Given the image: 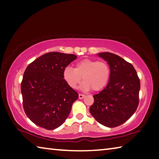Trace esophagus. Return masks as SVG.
<instances>
[{
	"instance_id": "obj_1",
	"label": "esophagus",
	"mask_w": 159,
	"mask_h": 159,
	"mask_svg": "<svg viewBox=\"0 0 159 159\" xmlns=\"http://www.w3.org/2000/svg\"><path fill=\"white\" fill-rule=\"evenodd\" d=\"M79 99H83V98L85 97V95L84 94H79Z\"/></svg>"
}]
</instances>
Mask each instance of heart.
Instances as JSON below:
<instances>
[{"label": "heart", "instance_id": "b5f03b06", "mask_svg": "<svg viewBox=\"0 0 159 159\" xmlns=\"http://www.w3.org/2000/svg\"><path fill=\"white\" fill-rule=\"evenodd\" d=\"M111 75V67L107 62L92 59H83L76 63L75 68L67 67L63 71L65 81L74 89L79 88L83 78L85 90H102L108 85Z\"/></svg>", "mask_w": 159, "mask_h": 159}]
</instances>
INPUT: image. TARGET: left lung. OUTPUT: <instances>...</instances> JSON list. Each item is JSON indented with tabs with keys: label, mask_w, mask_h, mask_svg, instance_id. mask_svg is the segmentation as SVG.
Instances as JSON below:
<instances>
[{
	"label": "left lung",
	"mask_w": 159,
	"mask_h": 159,
	"mask_svg": "<svg viewBox=\"0 0 159 159\" xmlns=\"http://www.w3.org/2000/svg\"><path fill=\"white\" fill-rule=\"evenodd\" d=\"M107 61L111 70L107 86L95 94L89 112L98 122L116 127L131 117L139 104L140 79L131 63L114 53L98 55Z\"/></svg>",
	"instance_id": "obj_1"
}]
</instances>
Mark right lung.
<instances>
[{"mask_svg": "<svg viewBox=\"0 0 159 159\" xmlns=\"http://www.w3.org/2000/svg\"><path fill=\"white\" fill-rule=\"evenodd\" d=\"M76 56L50 52L32 62L21 84L23 107L37 126L53 130L62 125L79 97L63 77V71Z\"/></svg>", "mask_w": 159, "mask_h": 159, "instance_id": "1", "label": "right lung"}]
</instances>
